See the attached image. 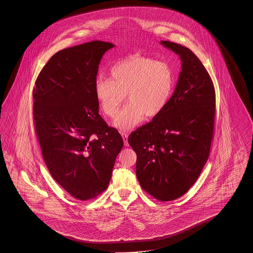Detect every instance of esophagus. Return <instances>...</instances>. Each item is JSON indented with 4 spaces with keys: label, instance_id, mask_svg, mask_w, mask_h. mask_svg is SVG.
Returning <instances> with one entry per match:
<instances>
[{
    "label": "esophagus",
    "instance_id": "obj_1",
    "mask_svg": "<svg viewBox=\"0 0 253 253\" xmlns=\"http://www.w3.org/2000/svg\"><path fill=\"white\" fill-rule=\"evenodd\" d=\"M122 135V137H123V140H124V144L126 146H127L128 145V142H127V138H128V134H126V133H122L121 134Z\"/></svg>",
    "mask_w": 253,
    "mask_h": 253
}]
</instances>
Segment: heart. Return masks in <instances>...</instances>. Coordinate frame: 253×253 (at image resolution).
Returning a JSON list of instances; mask_svg holds the SVG:
<instances>
[{"mask_svg": "<svg viewBox=\"0 0 253 253\" xmlns=\"http://www.w3.org/2000/svg\"><path fill=\"white\" fill-rule=\"evenodd\" d=\"M174 86L172 67L163 61L134 55L119 61L109 70L108 79H98L95 94L103 113L115 118L124 102L114 126L129 130L139 125L145 116L154 118L166 108Z\"/></svg>", "mask_w": 253, "mask_h": 253, "instance_id": "obj_1", "label": "heart"}]
</instances>
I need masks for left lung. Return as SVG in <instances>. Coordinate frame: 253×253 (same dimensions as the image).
I'll return each mask as SVG.
<instances>
[{"label": "left lung", "mask_w": 253, "mask_h": 253, "mask_svg": "<svg viewBox=\"0 0 253 253\" xmlns=\"http://www.w3.org/2000/svg\"><path fill=\"white\" fill-rule=\"evenodd\" d=\"M177 54L181 72L161 113L129 134L136 154L141 187L156 199L181 197L193 186L207 162L213 134V83L196 55L177 43L161 41Z\"/></svg>", "instance_id": "obj_1"}]
</instances>
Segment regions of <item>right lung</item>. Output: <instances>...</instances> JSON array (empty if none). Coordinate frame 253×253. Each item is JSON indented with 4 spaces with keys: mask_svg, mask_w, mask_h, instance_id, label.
I'll list each match as a JSON object with an SVG mask.
<instances>
[{
    "mask_svg": "<svg viewBox=\"0 0 253 253\" xmlns=\"http://www.w3.org/2000/svg\"><path fill=\"white\" fill-rule=\"evenodd\" d=\"M115 47L93 41L64 48L44 66L33 88V120L42 157L54 180L76 199L108 188L123 147L119 131L98 114V65Z\"/></svg>",
    "mask_w": 253,
    "mask_h": 253,
    "instance_id": "1",
    "label": "right lung"
}]
</instances>
